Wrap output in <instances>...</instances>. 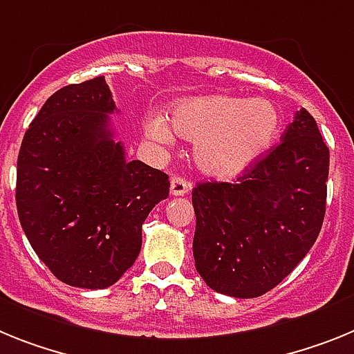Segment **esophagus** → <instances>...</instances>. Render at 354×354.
I'll return each mask as SVG.
<instances>
[{
	"mask_svg": "<svg viewBox=\"0 0 354 354\" xmlns=\"http://www.w3.org/2000/svg\"><path fill=\"white\" fill-rule=\"evenodd\" d=\"M190 190V183L183 176L171 178V196H185Z\"/></svg>",
	"mask_w": 354,
	"mask_h": 354,
	"instance_id": "1",
	"label": "esophagus"
}]
</instances>
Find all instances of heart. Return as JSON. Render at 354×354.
<instances>
[{
    "mask_svg": "<svg viewBox=\"0 0 354 354\" xmlns=\"http://www.w3.org/2000/svg\"><path fill=\"white\" fill-rule=\"evenodd\" d=\"M171 124L180 137L194 142V162L201 173L230 180L250 167L279 133V112L263 97H192L171 112ZM153 140L171 144L173 131L162 119L147 124Z\"/></svg>",
    "mask_w": 354,
    "mask_h": 354,
    "instance_id": "b5f03b06",
    "label": "heart"
}]
</instances>
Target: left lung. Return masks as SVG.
<instances>
[{"label":"left lung","instance_id":"obj_1","mask_svg":"<svg viewBox=\"0 0 354 354\" xmlns=\"http://www.w3.org/2000/svg\"><path fill=\"white\" fill-rule=\"evenodd\" d=\"M328 169L330 149L315 119L301 109L281 142L235 183H198L192 251L205 283L248 299L290 274L322 228Z\"/></svg>","mask_w":354,"mask_h":354}]
</instances>
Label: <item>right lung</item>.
<instances>
[{"label": "right lung", "mask_w": 354, "mask_h": 354, "mask_svg": "<svg viewBox=\"0 0 354 354\" xmlns=\"http://www.w3.org/2000/svg\"><path fill=\"white\" fill-rule=\"evenodd\" d=\"M104 76L60 88L24 133L15 203L33 251L60 281L106 288L133 266L142 224L169 196V176L128 162Z\"/></svg>", "instance_id": "right-lung-1"}]
</instances>
